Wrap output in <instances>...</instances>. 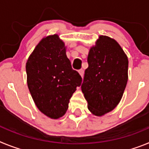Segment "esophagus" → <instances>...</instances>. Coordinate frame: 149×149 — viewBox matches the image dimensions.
I'll return each instance as SVG.
<instances>
[{"label":"esophagus","instance_id":"1","mask_svg":"<svg viewBox=\"0 0 149 149\" xmlns=\"http://www.w3.org/2000/svg\"><path fill=\"white\" fill-rule=\"evenodd\" d=\"M79 74H80V75L81 76V77H84V72L83 69H80V70L78 71Z\"/></svg>","mask_w":149,"mask_h":149}]
</instances>
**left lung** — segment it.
<instances>
[{
  "instance_id": "8db88e82",
  "label": "left lung",
  "mask_w": 149,
  "mask_h": 149,
  "mask_svg": "<svg viewBox=\"0 0 149 149\" xmlns=\"http://www.w3.org/2000/svg\"><path fill=\"white\" fill-rule=\"evenodd\" d=\"M87 62L81 90L89 111L102 116L122 99L128 79V60L115 39L99 36L89 49Z\"/></svg>"
}]
</instances>
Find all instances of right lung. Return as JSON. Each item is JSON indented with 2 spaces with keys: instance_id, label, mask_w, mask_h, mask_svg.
<instances>
[{
  "instance_id": "right-lung-1",
  "label": "right lung",
  "mask_w": 149,
  "mask_h": 149,
  "mask_svg": "<svg viewBox=\"0 0 149 149\" xmlns=\"http://www.w3.org/2000/svg\"><path fill=\"white\" fill-rule=\"evenodd\" d=\"M27 83L37 108L51 119L65 115L82 78L73 70L66 47L57 34L43 38L26 63Z\"/></svg>"
}]
</instances>
